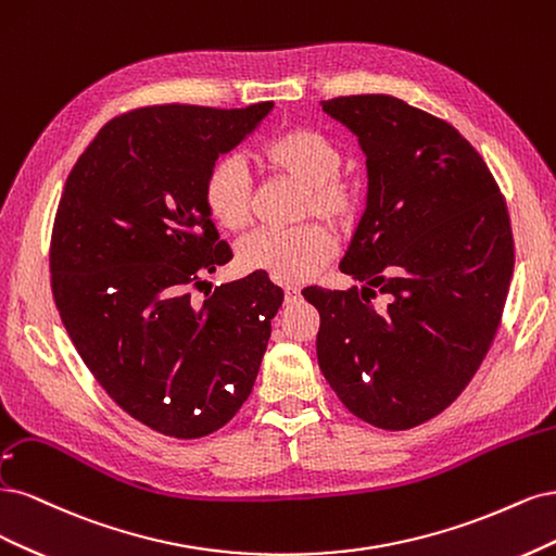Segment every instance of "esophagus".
I'll list each match as a JSON object with an SVG mask.
<instances>
[{
  "instance_id": "34e87169",
  "label": "esophagus",
  "mask_w": 556,
  "mask_h": 556,
  "mask_svg": "<svg viewBox=\"0 0 556 556\" xmlns=\"http://www.w3.org/2000/svg\"><path fill=\"white\" fill-rule=\"evenodd\" d=\"M283 293H286V302H289V304H291V302H298V300L302 298L300 289H293V286H286Z\"/></svg>"
}]
</instances>
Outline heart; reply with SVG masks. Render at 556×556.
<instances>
[{
  "label": "heart",
  "mask_w": 556,
  "mask_h": 556,
  "mask_svg": "<svg viewBox=\"0 0 556 556\" xmlns=\"http://www.w3.org/2000/svg\"><path fill=\"white\" fill-rule=\"evenodd\" d=\"M258 159L277 175L304 185L302 212L328 222L351 219L357 191L339 175L342 150L314 127H293L267 140ZM210 214L228 230H242L252 222V177L240 159L226 156L205 177ZM334 256V240L318 224L295 228H267L240 242L238 263L247 273H263L279 283H304L316 277Z\"/></svg>",
  "instance_id": "obj_1"
}]
</instances>
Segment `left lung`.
I'll list each match as a JSON object with an SVG mask.
<instances>
[{"label": "left lung", "mask_w": 556, "mask_h": 556, "mask_svg": "<svg viewBox=\"0 0 556 556\" xmlns=\"http://www.w3.org/2000/svg\"><path fill=\"white\" fill-rule=\"evenodd\" d=\"M320 109L357 136L367 199L339 265L361 289L302 291L320 314L318 367L353 416L400 432L451 406L492 344L515 263L508 210L447 122L388 94Z\"/></svg>", "instance_id": "left-lung-1"}]
</instances>
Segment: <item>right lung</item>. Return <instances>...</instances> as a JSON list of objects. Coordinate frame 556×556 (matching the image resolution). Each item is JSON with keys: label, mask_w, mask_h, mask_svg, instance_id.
<instances>
[{"label": "right lung", "mask_w": 556, "mask_h": 556, "mask_svg": "<svg viewBox=\"0 0 556 556\" xmlns=\"http://www.w3.org/2000/svg\"><path fill=\"white\" fill-rule=\"evenodd\" d=\"M273 109L173 103L119 115L66 177L50 242L62 324L101 388L166 437H207L238 414L281 307L263 273L191 298L232 258L205 177Z\"/></svg>", "instance_id": "1"}]
</instances>
